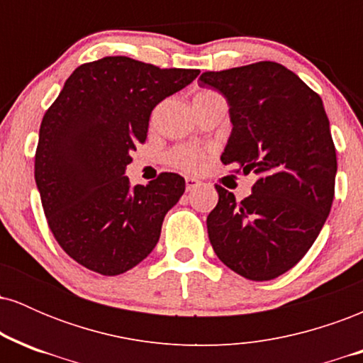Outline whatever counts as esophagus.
I'll use <instances>...</instances> for the list:
<instances>
[{"label":"esophagus","instance_id":"34e87169","mask_svg":"<svg viewBox=\"0 0 363 363\" xmlns=\"http://www.w3.org/2000/svg\"><path fill=\"white\" fill-rule=\"evenodd\" d=\"M199 184H201V182H199L198 179H194V177H186V189H187V191L196 189V187H198Z\"/></svg>","mask_w":363,"mask_h":363}]
</instances>
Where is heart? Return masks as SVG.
<instances>
[{
    "label": "heart",
    "mask_w": 363,
    "mask_h": 363,
    "mask_svg": "<svg viewBox=\"0 0 363 363\" xmlns=\"http://www.w3.org/2000/svg\"><path fill=\"white\" fill-rule=\"evenodd\" d=\"M206 94H213V91H199L198 95H206ZM170 160L176 167L187 170V172H196L199 167L203 165V153L198 152V150L187 148V147H181L177 150H174L172 155H170Z\"/></svg>",
    "instance_id": "b5f03b06"
}]
</instances>
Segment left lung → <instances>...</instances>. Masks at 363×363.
I'll return each mask as SVG.
<instances>
[{"mask_svg": "<svg viewBox=\"0 0 363 363\" xmlns=\"http://www.w3.org/2000/svg\"><path fill=\"white\" fill-rule=\"evenodd\" d=\"M199 85L218 90L230 107L234 128L222 162L257 176L242 201L215 186L210 242L232 272L273 280L306 256L331 211L336 150L323 101L273 61L206 72Z\"/></svg>", "mask_w": 363, "mask_h": 363, "instance_id": "8db88e82", "label": "left lung"}]
</instances>
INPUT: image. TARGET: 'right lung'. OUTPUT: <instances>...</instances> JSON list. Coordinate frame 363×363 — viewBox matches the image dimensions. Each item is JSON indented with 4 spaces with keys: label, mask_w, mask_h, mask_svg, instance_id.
Returning <instances> with one entry per match:
<instances>
[{
    "label": "right lung",
    "mask_w": 363,
    "mask_h": 363,
    "mask_svg": "<svg viewBox=\"0 0 363 363\" xmlns=\"http://www.w3.org/2000/svg\"><path fill=\"white\" fill-rule=\"evenodd\" d=\"M198 74L107 56L78 66L45 111L35 184L54 239L90 272L116 277L157 245L164 216L184 194V177L162 172L131 187L124 170L147 140L153 107Z\"/></svg>",
    "instance_id": "right-lung-1"
}]
</instances>
